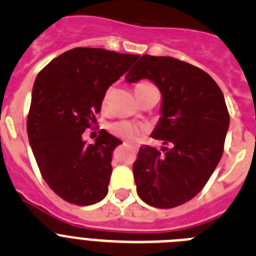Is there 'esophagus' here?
<instances>
[{
    "label": "esophagus",
    "instance_id": "1",
    "mask_svg": "<svg viewBox=\"0 0 256 256\" xmlns=\"http://www.w3.org/2000/svg\"><path fill=\"white\" fill-rule=\"evenodd\" d=\"M123 144H124V146H130V144H126V142H123ZM130 148H132L133 150H137V146H130Z\"/></svg>",
    "mask_w": 256,
    "mask_h": 256
}]
</instances>
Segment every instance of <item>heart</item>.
I'll return each instance as SVG.
<instances>
[{
	"label": "heart",
	"mask_w": 256,
	"mask_h": 256,
	"mask_svg": "<svg viewBox=\"0 0 256 256\" xmlns=\"http://www.w3.org/2000/svg\"><path fill=\"white\" fill-rule=\"evenodd\" d=\"M141 86H150V83H140L137 87H141ZM112 94V88H108L105 94V98H104L105 102H108V100L110 98ZM110 130H112V134H115L116 137H120V138L124 140H130V141L134 140L140 133L138 126H134L133 123H130V122H116V123H112V126H110Z\"/></svg>",
	"instance_id": "obj_1"
}]
</instances>
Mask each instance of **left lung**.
Returning <instances> with one entry per match:
<instances>
[{"label": "left lung", "instance_id": "1", "mask_svg": "<svg viewBox=\"0 0 256 256\" xmlns=\"http://www.w3.org/2000/svg\"><path fill=\"white\" fill-rule=\"evenodd\" d=\"M148 79L162 92V116L151 137L162 150L141 146L133 164L137 194L170 209L204 188L223 155L230 114L219 86L204 70L168 56L144 55L126 80Z\"/></svg>", "mask_w": 256, "mask_h": 256}]
</instances>
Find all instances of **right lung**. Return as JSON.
Masks as SVG:
<instances>
[{
    "mask_svg": "<svg viewBox=\"0 0 256 256\" xmlns=\"http://www.w3.org/2000/svg\"><path fill=\"white\" fill-rule=\"evenodd\" d=\"M138 58L76 47L54 58L36 78L29 144L50 188L70 204L92 205L108 195L112 151L122 141L102 130L88 144L82 134L96 123L108 88Z\"/></svg>",
    "mask_w": 256,
    "mask_h": 256,
    "instance_id": "add662e5",
    "label": "right lung"
}]
</instances>
